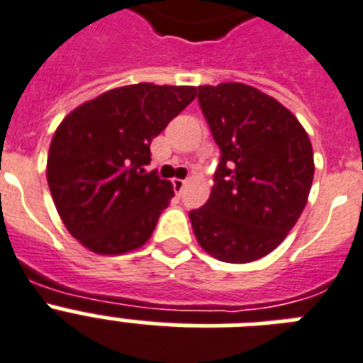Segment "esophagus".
<instances>
[{
    "label": "esophagus",
    "mask_w": 363,
    "mask_h": 363,
    "mask_svg": "<svg viewBox=\"0 0 363 363\" xmlns=\"http://www.w3.org/2000/svg\"><path fill=\"white\" fill-rule=\"evenodd\" d=\"M186 179H173V188H175L177 194H182L184 186H186Z\"/></svg>",
    "instance_id": "esophagus-1"
}]
</instances>
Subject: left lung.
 Masks as SVG:
<instances>
[{"instance_id": "obj_1", "label": "left lung", "mask_w": 363, "mask_h": 363, "mask_svg": "<svg viewBox=\"0 0 363 363\" xmlns=\"http://www.w3.org/2000/svg\"><path fill=\"white\" fill-rule=\"evenodd\" d=\"M197 100L222 155L191 229L218 261L252 263L278 248L304 211L311 141L285 106L250 85H201Z\"/></svg>"}]
</instances>
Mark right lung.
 I'll return each mask as SVG.
<instances>
[{"label":"right lung","mask_w":363,"mask_h":363,"mask_svg":"<svg viewBox=\"0 0 363 363\" xmlns=\"http://www.w3.org/2000/svg\"><path fill=\"white\" fill-rule=\"evenodd\" d=\"M196 99L190 85L135 84L78 106L50 143L46 177L65 228L85 248L119 255L149 240L173 186L147 173L151 141Z\"/></svg>","instance_id":"right-lung-1"}]
</instances>
